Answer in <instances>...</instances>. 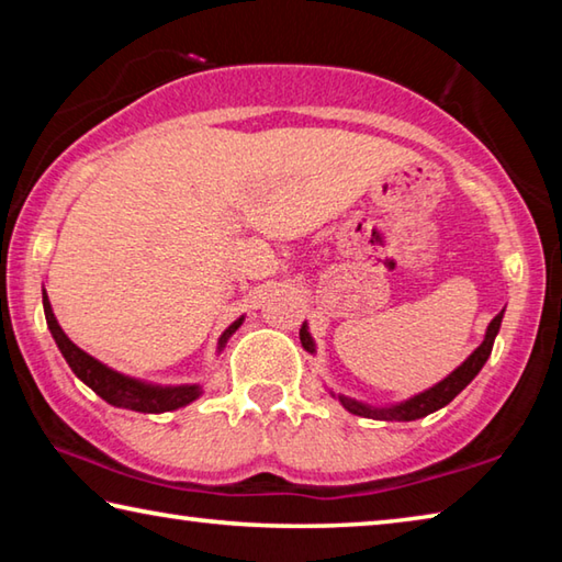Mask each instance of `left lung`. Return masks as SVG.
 <instances>
[{
	"label": "left lung",
	"mask_w": 562,
	"mask_h": 562,
	"mask_svg": "<svg viewBox=\"0 0 562 562\" xmlns=\"http://www.w3.org/2000/svg\"><path fill=\"white\" fill-rule=\"evenodd\" d=\"M501 319H503V312H498V315L491 319V325L486 329V337H483V341H481V347L475 349L461 367H456L449 376L441 379V382L434 384L431 389H426V392L406 398V402H402V404H392V406H369V404L357 402V398L337 394L339 404L345 406L349 414H357V416H364V418H379V422H414V418H424V416H429L434 412H439V408H443L446 404L453 402V398L459 396L463 389L473 382V376L481 372L483 364H486V359L491 357L493 341H496V335L501 329ZM300 341H302V347L310 351V355H315V339H312V335H310L307 322H304L302 329H300ZM331 396H335V394H331Z\"/></svg>",
	"instance_id": "8db88e82"
}]
</instances>
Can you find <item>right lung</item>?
Wrapping results in <instances>:
<instances>
[{"mask_svg": "<svg viewBox=\"0 0 562 562\" xmlns=\"http://www.w3.org/2000/svg\"><path fill=\"white\" fill-rule=\"evenodd\" d=\"M42 294H44L46 325H49L52 337L64 355L66 364H69L71 372L89 389H93L103 402H109L111 406H119V408H131V412H140V414H164V412H173V408H180V406H188L190 402H195V398L203 394L201 384L158 386V384L140 382V379L126 376L116 372V369L101 364L99 359L87 355V351L76 347L74 341L64 335V329L54 317V310H52L49 297H46V290ZM243 319L245 317L235 319L233 325L223 331L221 339H217V351H223L227 339H231L235 335V329L243 325Z\"/></svg>", "mask_w": 562, "mask_h": 562, "instance_id": "right-lung-1", "label": "right lung"}]
</instances>
